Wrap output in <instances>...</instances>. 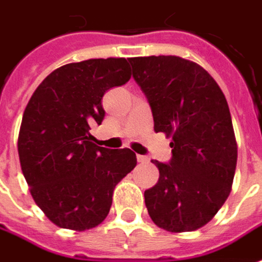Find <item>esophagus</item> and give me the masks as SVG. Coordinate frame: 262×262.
<instances>
[{"label":"esophagus","instance_id":"34e87169","mask_svg":"<svg viewBox=\"0 0 262 262\" xmlns=\"http://www.w3.org/2000/svg\"><path fill=\"white\" fill-rule=\"evenodd\" d=\"M137 162H139V163H147V162H149V157L140 156V155H137Z\"/></svg>","mask_w":262,"mask_h":262}]
</instances>
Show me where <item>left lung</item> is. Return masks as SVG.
Masks as SVG:
<instances>
[{
  "instance_id": "obj_1",
  "label": "left lung",
  "mask_w": 262,
  "mask_h": 262,
  "mask_svg": "<svg viewBox=\"0 0 262 262\" xmlns=\"http://www.w3.org/2000/svg\"><path fill=\"white\" fill-rule=\"evenodd\" d=\"M149 100L155 132L171 137L169 164L151 160L159 182L144 191L150 219L170 233L195 231L226 203L237 142L226 96L204 68L174 55L129 58Z\"/></svg>"
}]
</instances>
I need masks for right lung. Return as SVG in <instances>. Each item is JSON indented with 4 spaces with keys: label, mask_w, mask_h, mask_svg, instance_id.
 <instances>
[{
    "label": "right lung",
    "mask_w": 262,
    "mask_h": 262,
    "mask_svg": "<svg viewBox=\"0 0 262 262\" xmlns=\"http://www.w3.org/2000/svg\"><path fill=\"white\" fill-rule=\"evenodd\" d=\"M125 58L67 63L42 80L18 135L24 177L36 206L55 226L85 231L109 214L113 190L136 166L130 149H105L91 127L105 118L107 89L130 79Z\"/></svg>",
    "instance_id": "1"
}]
</instances>
